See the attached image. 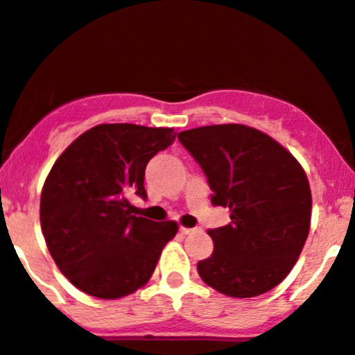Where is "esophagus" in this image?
<instances>
[{"mask_svg": "<svg viewBox=\"0 0 355 355\" xmlns=\"http://www.w3.org/2000/svg\"><path fill=\"white\" fill-rule=\"evenodd\" d=\"M194 231H196V230H194V227H185V226L180 227V233L182 234H193Z\"/></svg>", "mask_w": 355, "mask_h": 355, "instance_id": "34e87169", "label": "esophagus"}]
</instances>
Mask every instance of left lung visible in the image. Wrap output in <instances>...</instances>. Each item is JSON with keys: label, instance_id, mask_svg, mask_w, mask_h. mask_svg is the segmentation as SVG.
<instances>
[{"label": "left lung", "instance_id": "obj_1", "mask_svg": "<svg viewBox=\"0 0 355 355\" xmlns=\"http://www.w3.org/2000/svg\"><path fill=\"white\" fill-rule=\"evenodd\" d=\"M200 162L211 203L231 210V224L210 230L214 252L198 263L201 280L230 297L268 293L291 273L310 231L312 191L297 159L277 140L243 124L182 131Z\"/></svg>", "mask_w": 355, "mask_h": 355}]
</instances>
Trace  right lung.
<instances>
[{"mask_svg": "<svg viewBox=\"0 0 355 355\" xmlns=\"http://www.w3.org/2000/svg\"><path fill=\"white\" fill-rule=\"evenodd\" d=\"M175 140L171 128L98 124L64 148L40 198V224L52 259L85 294L119 300L150 280L175 220L131 215L145 198L147 162Z\"/></svg>", "mask_w": 355, "mask_h": 355, "instance_id": "1", "label": "right lung"}]
</instances>
